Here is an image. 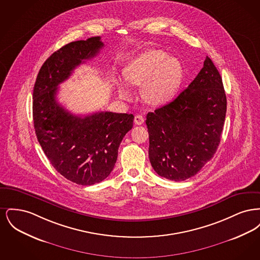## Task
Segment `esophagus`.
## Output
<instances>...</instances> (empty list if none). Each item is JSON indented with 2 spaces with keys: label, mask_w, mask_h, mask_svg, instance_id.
<instances>
[{
  "label": "esophagus",
  "mask_w": 260,
  "mask_h": 260,
  "mask_svg": "<svg viewBox=\"0 0 260 260\" xmlns=\"http://www.w3.org/2000/svg\"><path fill=\"white\" fill-rule=\"evenodd\" d=\"M144 123V118L142 115H136L135 117V124H142Z\"/></svg>",
  "instance_id": "34e87169"
}]
</instances>
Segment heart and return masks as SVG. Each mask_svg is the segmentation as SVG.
<instances>
[{
    "label": "heart",
    "mask_w": 260,
    "mask_h": 260,
    "mask_svg": "<svg viewBox=\"0 0 260 260\" xmlns=\"http://www.w3.org/2000/svg\"><path fill=\"white\" fill-rule=\"evenodd\" d=\"M183 69L180 61L167 52L151 50L131 62L124 71V79L131 86H141V96L149 104L160 105L173 98L180 87ZM119 95L129 99V91L119 87Z\"/></svg>",
    "instance_id": "heart-1"
}]
</instances>
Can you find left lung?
Instances as JSON below:
<instances>
[{
  "label": "left lung",
  "mask_w": 260,
  "mask_h": 260,
  "mask_svg": "<svg viewBox=\"0 0 260 260\" xmlns=\"http://www.w3.org/2000/svg\"><path fill=\"white\" fill-rule=\"evenodd\" d=\"M227 101L222 78L210 57L193 82L173 101L149 112V159L160 176L182 181L215 154Z\"/></svg>",
  "instance_id": "obj_1"
}]
</instances>
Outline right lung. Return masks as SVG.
I'll list each match as a JSON object with an SVG mask.
<instances>
[{
	"mask_svg": "<svg viewBox=\"0 0 260 260\" xmlns=\"http://www.w3.org/2000/svg\"><path fill=\"white\" fill-rule=\"evenodd\" d=\"M103 46L100 37L65 45L43 64L33 90L38 141L52 167L80 185L99 183L111 173L119 146L135 119L133 114L113 112L76 116L56 100L58 85L77 66L94 57Z\"/></svg>",
	"mask_w": 260,
	"mask_h": 260,
	"instance_id": "right-lung-1",
	"label": "right lung"
}]
</instances>
